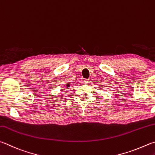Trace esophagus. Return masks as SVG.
<instances>
[{"label": "esophagus", "mask_w": 155, "mask_h": 155, "mask_svg": "<svg viewBox=\"0 0 155 155\" xmlns=\"http://www.w3.org/2000/svg\"><path fill=\"white\" fill-rule=\"evenodd\" d=\"M90 80L89 79H85V80H84V84H90Z\"/></svg>", "instance_id": "esophagus-1"}]
</instances>
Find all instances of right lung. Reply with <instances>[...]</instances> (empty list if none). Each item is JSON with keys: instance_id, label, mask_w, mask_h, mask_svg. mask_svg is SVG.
Wrapping results in <instances>:
<instances>
[{"instance_id": "1", "label": "right lung", "mask_w": 155, "mask_h": 155, "mask_svg": "<svg viewBox=\"0 0 155 155\" xmlns=\"http://www.w3.org/2000/svg\"><path fill=\"white\" fill-rule=\"evenodd\" d=\"M70 84H67L65 85L64 87L65 88H69V87H70Z\"/></svg>"}]
</instances>
